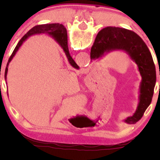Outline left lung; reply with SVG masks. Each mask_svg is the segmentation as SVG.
<instances>
[{
	"label": "left lung",
	"mask_w": 160,
	"mask_h": 160,
	"mask_svg": "<svg viewBox=\"0 0 160 160\" xmlns=\"http://www.w3.org/2000/svg\"><path fill=\"white\" fill-rule=\"evenodd\" d=\"M123 51L136 64L141 82L138 88V102L135 113L123 122L135 124L141 119L152 102L154 94L156 71L149 49L142 38L133 31L119 27L108 26L98 32L91 47L90 58L100 60L107 53Z\"/></svg>",
	"instance_id": "8db88e82"
}]
</instances>
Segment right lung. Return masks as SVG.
I'll return each mask as SVG.
<instances>
[{
    "mask_svg": "<svg viewBox=\"0 0 160 160\" xmlns=\"http://www.w3.org/2000/svg\"><path fill=\"white\" fill-rule=\"evenodd\" d=\"M35 34H47L49 35V36L51 37V38H53L55 41H57V42H58L59 46H60L61 47H62V49H63V51H64L65 54H66V58H67L69 63H70V64L71 65V66H73L74 69H79V66L76 64L74 60L72 58V57L70 54V52H69L67 42V32H66V29L65 28L64 25L58 23L43 24V25H36V26H34L33 28H32V29H31L26 34L24 35L23 38L19 41V42H18L17 46L15 47V49H14L13 52H12V53L11 54L9 58H8V62H7L6 68H5V79L7 78L8 65H9L10 62L12 61V59L13 58V57L15 56L17 52L18 51V49L21 48V46H22V44L27 40L29 37Z\"/></svg>",
    "mask_w": 160,
    "mask_h": 160,
    "instance_id": "obj_1",
    "label": "right lung"
}]
</instances>
